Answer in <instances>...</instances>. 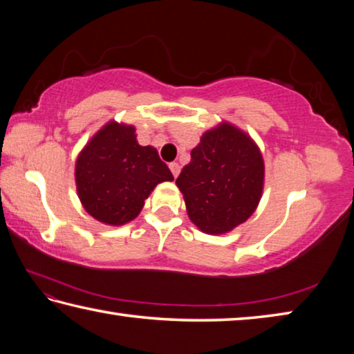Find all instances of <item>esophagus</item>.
I'll list each match as a JSON object with an SVG mask.
<instances>
[{
	"instance_id": "obj_1",
	"label": "esophagus",
	"mask_w": 354,
	"mask_h": 354,
	"mask_svg": "<svg viewBox=\"0 0 354 354\" xmlns=\"http://www.w3.org/2000/svg\"><path fill=\"white\" fill-rule=\"evenodd\" d=\"M169 167H170V170H171V173H173V176L178 178L179 171H181V167H179V164H178V162H171Z\"/></svg>"
}]
</instances>
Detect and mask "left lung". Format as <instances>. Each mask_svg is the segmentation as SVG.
<instances>
[{
  "instance_id": "obj_1",
  "label": "left lung",
  "mask_w": 354,
  "mask_h": 354,
  "mask_svg": "<svg viewBox=\"0 0 354 354\" xmlns=\"http://www.w3.org/2000/svg\"><path fill=\"white\" fill-rule=\"evenodd\" d=\"M176 179L192 223L206 234L231 232L262 198L266 165L257 143L230 122L207 129Z\"/></svg>"
}]
</instances>
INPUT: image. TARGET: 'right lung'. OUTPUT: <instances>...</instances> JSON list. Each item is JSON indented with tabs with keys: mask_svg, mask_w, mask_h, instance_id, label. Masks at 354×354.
<instances>
[{
	"mask_svg": "<svg viewBox=\"0 0 354 354\" xmlns=\"http://www.w3.org/2000/svg\"><path fill=\"white\" fill-rule=\"evenodd\" d=\"M173 175L154 147L137 142L133 124L107 122L80 151L75 183L82 207L95 220L122 226L140 214L154 187Z\"/></svg>",
	"mask_w": 354,
	"mask_h": 354,
	"instance_id": "1",
	"label": "right lung"
}]
</instances>
